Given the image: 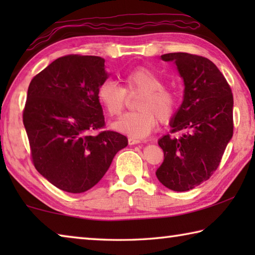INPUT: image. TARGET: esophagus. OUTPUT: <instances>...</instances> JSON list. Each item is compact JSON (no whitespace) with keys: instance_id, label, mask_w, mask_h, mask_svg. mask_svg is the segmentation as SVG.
<instances>
[{"instance_id":"1","label":"esophagus","mask_w":255,"mask_h":255,"mask_svg":"<svg viewBox=\"0 0 255 255\" xmlns=\"http://www.w3.org/2000/svg\"><path fill=\"white\" fill-rule=\"evenodd\" d=\"M140 143V140H138V139H135V138H129L128 139V144L129 145H136V144H139Z\"/></svg>"}]
</instances>
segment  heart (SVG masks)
Wrapping results in <instances>:
<instances>
[{
  "label": "heart",
  "mask_w": 255,
  "mask_h": 255,
  "mask_svg": "<svg viewBox=\"0 0 255 255\" xmlns=\"http://www.w3.org/2000/svg\"><path fill=\"white\" fill-rule=\"evenodd\" d=\"M124 84L106 80L98 86L97 98L111 117H119L127 105L128 96L140 94L135 103L137 111L125 115L114 128L139 139L148 136L158 124L169 123L179 109V96L164 86L161 76L146 66H138L122 76Z\"/></svg>",
  "instance_id": "b5f03b06"
}]
</instances>
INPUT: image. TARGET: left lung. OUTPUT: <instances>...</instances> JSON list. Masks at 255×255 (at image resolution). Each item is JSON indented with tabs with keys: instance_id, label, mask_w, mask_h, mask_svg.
I'll return each instance as SVG.
<instances>
[{
	"instance_id": "obj_1",
	"label": "left lung",
	"mask_w": 255,
	"mask_h": 255,
	"mask_svg": "<svg viewBox=\"0 0 255 255\" xmlns=\"http://www.w3.org/2000/svg\"><path fill=\"white\" fill-rule=\"evenodd\" d=\"M174 62L184 81V98L171 122V133L158 140L164 162L156 171L159 182L173 191H188L217 170L234 130L233 93L217 66L202 56L164 54Z\"/></svg>"
}]
</instances>
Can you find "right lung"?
<instances>
[{"label":"right lung","instance_id":"add662e5","mask_svg":"<svg viewBox=\"0 0 255 255\" xmlns=\"http://www.w3.org/2000/svg\"><path fill=\"white\" fill-rule=\"evenodd\" d=\"M107 79L103 58L67 55L29 84L22 119L32 163L63 191L82 193L94 187L128 145L126 136L105 130L97 90Z\"/></svg>","mask_w":255,"mask_h":255}]
</instances>
